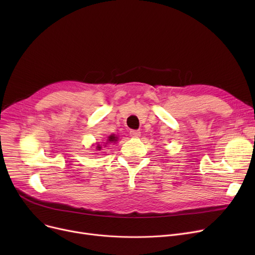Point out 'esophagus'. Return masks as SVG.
I'll use <instances>...</instances> for the list:
<instances>
[{
    "instance_id": "esophagus-1",
    "label": "esophagus",
    "mask_w": 255,
    "mask_h": 255,
    "mask_svg": "<svg viewBox=\"0 0 255 255\" xmlns=\"http://www.w3.org/2000/svg\"><path fill=\"white\" fill-rule=\"evenodd\" d=\"M130 135L132 137H139L140 136V131L139 130H131L130 131Z\"/></svg>"
}]
</instances>
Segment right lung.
<instances>
[{"label":"right lung","mask_w":255,"mask_h":255,"mask_svg":"<svg viewBox=\"0 0 255 255\" xmlns=\"http://www.w3.org/2000/svg\"><path fill=\"white\" fill-rule=\"evenodd\" d=\"M117 139H118V137H117V136H115L114 134L110 135L109 137H107V139H106V142H105V146H106V144L109 143V142H116V141H117ZM101 148H102V146H101L99 143L96 145V149H97V150H101Z\"/></svg>","instance_id":"right-lung-1"}]
</instances>
